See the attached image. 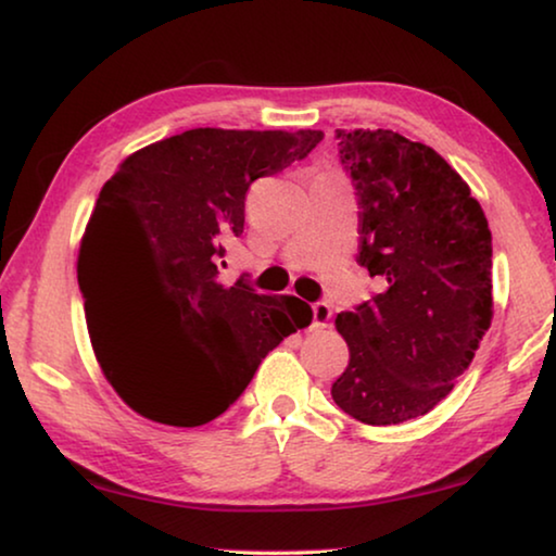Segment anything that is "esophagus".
Listing matches in <instances>:
<instances>
[{
	"instance_id": "34e87169",
	"label": "esophagus",
	"mask_w": 556,
	"mask_h": 556,
	"mask_svg": "<svg viewBox=\"0 0 556 556\" xmlns=\"http://www.w3.org/2000/svg\"><path fill=\"white\" fill-rule=\"evenodd\" d=\"M311 314H314V329H326V326H329V321H331V306L329 303H324V301H318V303H314V306H311Z\"/></svg>"
}]
</instances>
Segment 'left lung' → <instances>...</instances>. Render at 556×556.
<instances>
[{"mask_svg": "<svg viewBox=\"0 0 556 556\" xmlns=\"http://www.w3.org/2000/svg\"><path fill=\"white\" fill-rule=\"evenodd\" d=\"M337 139L359 200L356 263L382 293L337 316L349 367L331 397L354 420L397 425L453 390L489 331V219L435 149L387 128Z\"/></svg>", "mask_w": 556, "mask_h": 556, "instance_id": "obj_1", "label": "left lung"}]
</instances>
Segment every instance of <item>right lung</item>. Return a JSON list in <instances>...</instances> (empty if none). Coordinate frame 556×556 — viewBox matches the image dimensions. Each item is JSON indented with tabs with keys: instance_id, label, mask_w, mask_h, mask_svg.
Returning a JSON list of instances; mask_svg holds the SVG:
<instances>
[{
	"instance_id": "1",
	"label": "right lung",
	"mask_w": 556,
	"mask_h": 556,
	"mask_svg": "<svg viewBox=\"0 0 556 556\" xmlns=\"http://www.w3.org/2000/svg\"><path fill=\"white\" fill-rule=\"evenodd\" d=\"M321 139L311 128H192L139 149L105 181L78 286L96 359L136 413L177 428L215 420L265 354L311 324L295 295L225 286L219 257L245 227L248 187Z\"/></svg>"
}]
</instances>
